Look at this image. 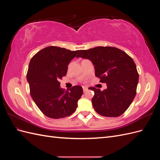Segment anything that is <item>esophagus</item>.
I'll return each mask as SVG.
<instances>
[{
  "instance_id": "esophagus-1",
  "label": "esophagus",
  "mask_w": 160,
  "mask_h": 160,
  "mask_svg": "<svg viewBox=\"0 0 160 160\" xmlns=\"http://www.w3.org/2000/svg\"><path fill=\"white\" fill-rule=\"evenodd\" d=\"M88 88H87V87H85V86H83V90L84 92L86 91H88Z\"/></svg>"
}]
</instances>
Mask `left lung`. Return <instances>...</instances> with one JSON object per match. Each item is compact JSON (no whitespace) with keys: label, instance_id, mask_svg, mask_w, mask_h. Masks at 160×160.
<instances>
[{"label":"left lung","instance_id":"left-lung-1","mask_svg":"<svg viewBox=\"0 0 160 160\" xmlns=\"http://www.w3.org/2000/svg\"><path fill=\"white\" fill-rule=\"evenodd\" d=\"M76 57L90 60L95 76L105 83L103 91L91 87V99L96 112L105 117L116 118L126 111L136 95L139 74L133 60L126 52L113 47H97L80 50Z\"/></svg>","mask_w":160,"mask_h":160}]
</instances>
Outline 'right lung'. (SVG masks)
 <instances>
[{
	"instance_id": "add662e5",
	"label": "right lung",
	"mask_w": 160,
	"mask_h": 160,
	"mask_svg": "<svg viewBox=\"0 0 160 160\" xmlns=\"http://www.w3.org/2000/svg\"><path fill=\"white\" fill-rule=\"evenodd\" d=\"M79 51L50 46L34 55L28 65L27 79L30 93L41 112L48 118H63L75 112L83 95L79 85L65 91L59 80L66 75L70 61Z\"/></svg>"
}]
</instances>
